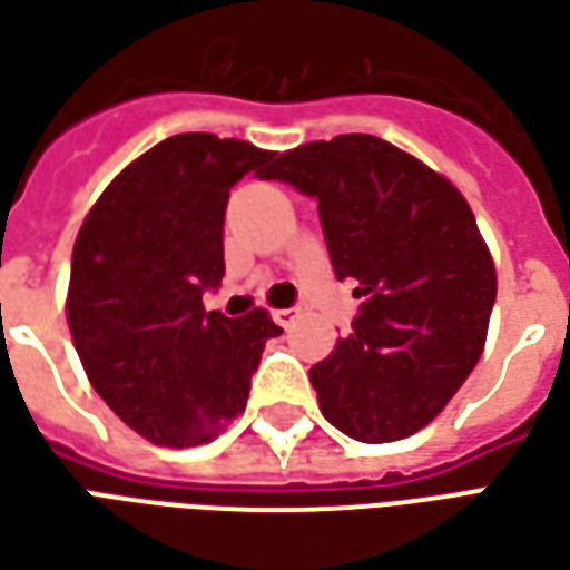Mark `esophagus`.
Here are the masks:
<instances>
[{"label":"esophagus","mask_w":570,"mask_h":570,"mask_svg":"<svg viewBox=\"0 0 570 570\" xmlns=\"http://www.w3.org/2000/svg\"><path fill=\"white\" fill-rule=\"evenodd\" d=\"M296 311L293 308H284V311H274L272 314V321L277 323V326H284V330H289V326H293V323H296Z\"/></svg>","instance_id":"esophagus-1"}]
</instances>
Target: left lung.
I'll return each instance as SVG.
<instances>
[{
	"mask_svg": "<svg viewBox=\"0 0 570 570\" xmlns=\"http://www.w3.org/2000/svg\"><path fill=\"white\" fill-rule=\"evenodd\" d=\"M262 179L317 200L335 277L363 298L351 335L311 366L321 412L351 440L412 436L473 372L498 296L470 204L370 134L284 151Z\"/></svg>",
	"mask_w": 570,
	"mask_h": 570,
	"instance_id": "1",
	"label": "left lung"
}]
</instances>
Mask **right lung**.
<instances>
[{
    "label": "right lung",
    "instance_id": "1",
    "mask_svg": "<svg viewBox=\"0 0 570 570\" xmlns=\"http://www.w3.org/2000/svg\"><path fill=\"white\" fill-rule=\"evenodd\" d=\"M272 151L176 134L128 164L72 247L67 317L94 391L155 445L216 440L244 412L265 342V311H204L223 284L228 191Z\"/></svg>",
    "mask_w": 570,
    "mask_h": 570
}]
</instances>
